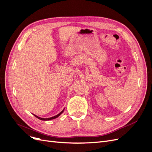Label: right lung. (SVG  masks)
Listing matches in <instances>:
<instances>
[{
  "instance_id": "1",
  "label": "right lung",
  "mask_w": 152,
  "mask_h": 152,
  "mask_svg": "<svg viewBox=\"0 0 152 152\" xmlns=\"http://www.w3.org/2000/svg\"><path fill=\"white\" fill-rule=\"evenodd\" d=\"M63 111H64V110H62V111L59 113V114H58L57 115H56V116H54V117H50V118H40V117H38V116H37V115H34V116H35L37 118H39V119H40V120H42V121H49V120H52V119H54V118H57L58 117H59V115H60L63 112Z\"/></svg>"
}]
</instances>
